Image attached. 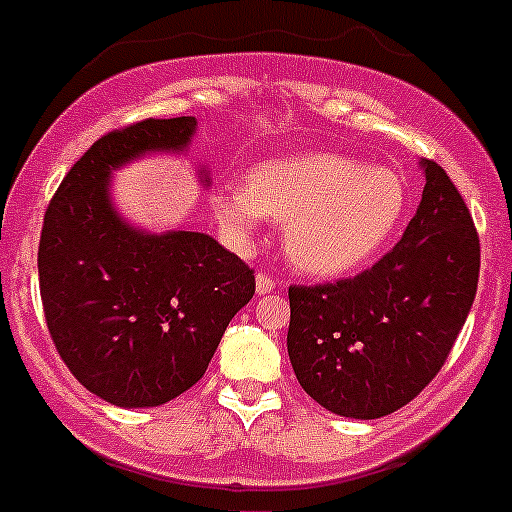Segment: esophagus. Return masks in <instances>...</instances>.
<instances>
[{"label":"esophagus","instance_id":"1","mask_svg":"<svg viewBox=\"0 0 512 512\" xmlns=\"http://www.w3.org/2000/svg\"><path fill=\"white\" fill-rule=\"evenodd\" d=\"M277 287V282L272 280V277H267V275H257L255 277V290H257V295H270L272 290H275Z\"/></svg>","mask_w":512,"mask_h":512}]
</instances>
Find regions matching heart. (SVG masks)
<instances>
[{
    "mask_svg": "<svg viewBox=\"0 0 512 512\" xmlns=\"http://www.w3.org/2000/svg\"><path fill=\"white\" fill-rule=\"evenodd\" d=\"M408 205L403 177L335 152H300L260 162L245 185H222L212 215L235 250L247 252L262 222H282L297 270L345 277L385 247Z\"/></svg>",
    "mask_w": 512,
    "mask_h": 512,
    "instance_id": "b5f03b06",
    "label": "heart"
}]
</instances>
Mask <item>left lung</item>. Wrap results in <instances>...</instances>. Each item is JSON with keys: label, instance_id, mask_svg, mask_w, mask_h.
Here are the masks:
<instances>
[{"label": "left lung", "instance_id": "obj_1", "mask_svg": "<svg viewBox=\"0 0 512 512\" xmlns=\"http://www.w3.org/2000/svg\"><path fill=\"white\" fill-rule=\"evenodd\" d=\"M398 245L350 280L290 287L287 355L315 403L352 420L408 405L443 367L473 307L480 242L440 165Z\"/></svg>", "mask_w": 512, "mask_h": 512}]
</instances>
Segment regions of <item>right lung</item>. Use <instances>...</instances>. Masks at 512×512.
I'll return each instance as SVG.
<instances>
[{"label":"right lung","mask_w":512,"mask_h":512,"mask_svg":"<svg viewBox=\"0 0 512 512\" xmlns=\"http://www.w3.org/2000/svg\"><path fill=\"white\" fill-rule=\"evenodd\" d=\"M195 130V117H172L109 132L44 215L37 267L49 335L84 388L117 408H157L190 390L255 295L250 267L215 237L142 230L114 205V172L185 155ZM197 175L210 187L205 165Z\"/></svg>","instance_id":"right-lung-1"}]
</instances>
